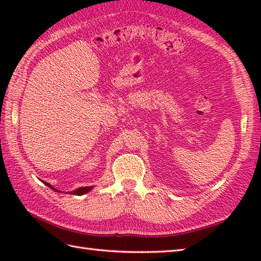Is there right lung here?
Listing matches in <instances>:
<instances>
[{"label":"right lung","instance_id":"add662e5","mask_svg":"<svg viewBox=\"0 0 261 261\" xmlns=\"http://www.w3.org/2000/svg\"><path fill=\"white\" fill-rule=\"evenodd\" d=\"M45 182V185H47L48 187H50L51 190H54V191H56V192H59V191H57L56 188H55L54 186H51L50 184H48V182H46V181H43ZM92 186H86V187H80V188H77V190H75V191H73V192H69L70 194H74V195H83V194H86V193H88L90 192L91 190H92Z\"/></svg>","mask_w":261,"mask_h":261}]
</instances>
